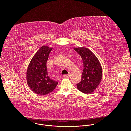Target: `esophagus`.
Segmentation results:
<instances>
[{
    "instance_id": "obj_1",
    "label": "esophagus",
    "mask_w": 131,
    "mask_h": 131,
    "mask_svg": "<svg viewBox=\"0 0 131 131\" xmlns=\"http://www.w3.org/2000/svg\"><path fill=\"white\" fill-rule=\"evenodd\" d=\"M70 74H65V75H64L63 76V78H69L70 77Z\"/></svg>"
}]
</instances>
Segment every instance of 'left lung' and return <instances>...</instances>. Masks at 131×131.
Here are the masks:
<instances>
[{
    "mask_svg": "<svg viewBox=\"0 0 131 131\" xmlns=\"http://www.w3.org/2000/svg\"><path fill=\"white\" fill-rule=\"evenodd\" d=\"M81 56L84 65L81 81L77 84L78 89L83 93L93 92L97 87L102 78V68L95 55L86 47L74 48Z\"/></svg>",
    "mask_w": 131,
    "mask_h": 131,
    "instance_id": "8db88e82",
    "label": "left lung"
}]
</instances>
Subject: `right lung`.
Wrapping results in <instances>:
<instances>
[{"label":"right lung","mask_w":131,"mask_h":131,"mask_svg":"<svg viewBox=\"0 0 131 131\" xmlns=\"http://www.w3.org/2000/svg\"><path fill=\"white\" fill-rule=\"evenodd\" d=\"M52 48L43 46L31 60L26 72L27 85L39 95H46L52 92L58 83L51 79L47 73L46 62Z\"/></svg>","instance_id":"1"}]
</instances>
